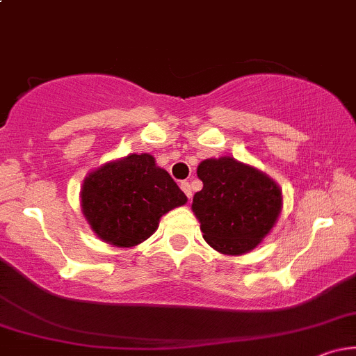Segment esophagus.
Masks as SVG:
<instances>
[{
  "mask_svg": "<svg viewBox=\"0 0 356 356\" xmlns=\"http://www.w3.org/2000/svg\"><path fill=\"white\" fill-rule=\"evenodd\" d=\"M181 189L184 194L187 195V199L192 197V189H191V184L189 182H181Z\"/></svg>",
  "mask_w": 356,
  "mask_h": 356,
  "instance_id": "1",
  "label": "esophagus"
}]
</instances>
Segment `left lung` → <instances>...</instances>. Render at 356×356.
Segmentation results:
<instances>
[{
	"instance_id": "obj_1",
	"label": "left lung",
	"mask_w": 356,
	"mask_h": 356,
	"mask_svg": "<svg viewBox=\"0 0 356 356\" xmlns=\"http://www.w3.org/2000/svg\"><path fill=\"white\" fill-rule=\"evenodd\" d=\"M197 177L204 187L194 194L192 211L207 244L231 256L254 249L281 212L277 184L234 157L206 159L197 167Z\"/></svg>"
}]
</instances>
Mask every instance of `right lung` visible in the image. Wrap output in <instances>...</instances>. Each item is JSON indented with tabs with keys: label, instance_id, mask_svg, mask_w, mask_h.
Listing matches in <instances>:
<instances>
[{
	"label": "right lung",
	"instance_id": "right-lung-1",
	"mask_svg": "<svg viewBox=\"0 0 356 356\" xmlns=\"http://www.w3.org/2000/svg\"><path fill=\"white\" fill-rule=\"evenodd\" d=\"M80 197L92 231L117 248L137 246L150 238L162 216L187 202L150 154H130L90 172Z\"/></svg>",
	"mask_w": 356,
	"mask_h": 356
}]
</instances>
